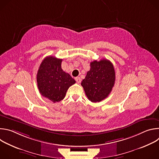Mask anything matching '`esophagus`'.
Instances as JSON below:
<instances>
[{
  "label": "esophagus",
  "instance_id": "34e87169",
  "mask_svg": "<svg viewBox=\"0 0 159 159\" xmlns=\"http://www.w3.org/2000/svg\"><path fill=\"white\" fill-rule=\"evenodd\" d=\"M75 80H76V82H77V83H80V82H81V79H80V78L79 77H75Z\"/></svg>",
  "mask_w": 159,
  "mask_h": 159
}]
</instances>
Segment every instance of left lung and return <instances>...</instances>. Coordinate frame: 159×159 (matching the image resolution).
Wrapping results in <instances>:
<instances>
[{"mask_svg":"<svg viewBox=\"0 0 159 159\" xmlns=\"http://www.w3.org/2000/svg\"><path fill=\"white\" fill-rule=\"evenodd\" d=\"M87 72L81 85L89 101L100 102L106 98L115 83V71L112 63L107 59L94 60L90 63Z\"/></svg>","mask_w":159,"mask_h":159,"instance_id":"left-lung-1","label":"left lung"}]
</instances>
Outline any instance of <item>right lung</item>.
Masks as SVG:
<instances>
[{
    "label": "right lung",
    "instance_id": "1",
    "mask_svg": "<svg viewBox=\"0 0 159 159\" xmlns=\"http://www.w3.org/2000/svg\"><path fill=\"white\" fill-rule=\"evenodd\" d=\"M62 59L53 56L45 58L37 73V84L40 94L53 102H60L65 97L68 89L75 80L64 72L61 66Z\"/></svg>",
    "mask_w": 159,
    "mask_h": 159
}]
</instances>
